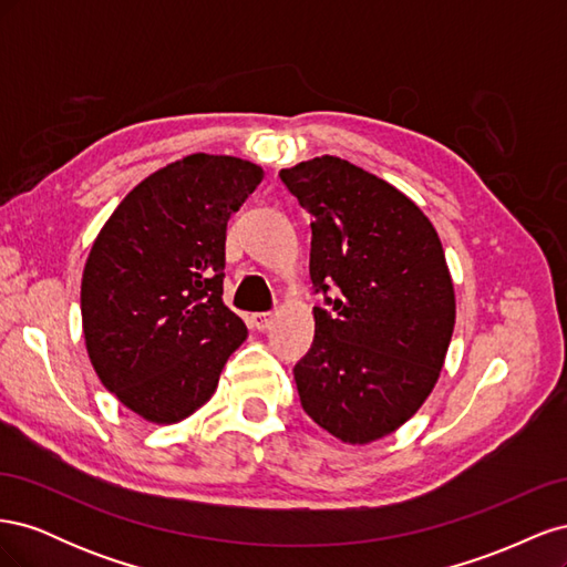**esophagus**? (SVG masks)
I'll return each instance as SVG.
<instances>
[{"label": "esophagus", "mask_w": 567, "mask_h": 567, "mask_svg": "<svg viewBox=\"0 0 567 567\" xmlns=\"http://www.w3.org/2000/svg\"><path fill=\"white\" fill-rule=\"evenodd\" d=\"M248 321H250L255 331H267L274 326V315L271 312H257V315H250Z\"/></svg>", "instance_id": "esophagus-1"}]
</instances>
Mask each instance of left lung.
<instances>
[{"label":"left lung","instance_id":"1","mask_svg":"<svg viewBox=\"0 0 567 567\" xmlns=\"http://www.w3.org/2000/svg\"><path fill=\"white\" fill-rule=\"evenodd\" d=\"M312 215L315 342L293 375L302 409L346 444L398 431L433 392L456 321L433 221L385 179L338 156L279 173Z\"/></svg>","mask_w":567,"mask_h":567}]
</instances>
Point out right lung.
<instances>
[{"label": "right lung", "mask_w": 567, "mask_h": 567, "mask_svg": "<svg viewBox=\"0 0 567 567\" xmlns=\"http://www.w3.org/2000/svg\"><path fill=\"white\" fill-rule=\"evenodd\" d=\"M244 158L192 153L120 200L82 271L90 362L109 392L156 425L208 402L246 323L221 300L231 213L262 182Z\"/></svg>", "instance_id": "1"}]
</instances>
